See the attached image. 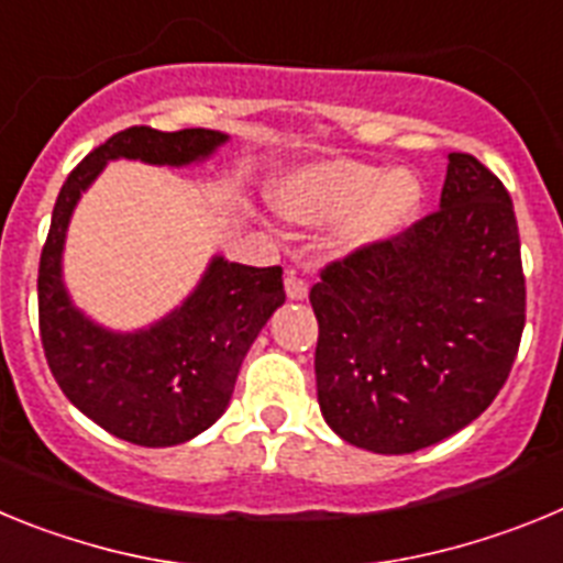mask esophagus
Listing matches in <instances>:
<instances>
[{"mask_svg": "<svg viewBox=\"0 0 563 563\" xmlns=\"http://www.w3.org/2000/svg\"><path fill=\"white\" fill-rule=\"evenodd\" d=\"M285 290H287V298H292V301H301V298H307V292H310V285H307V278L298 276L296 271H287Z\"/></svg>", "mask_w": 563, "mask_h": 563, "instance_id": "esophagus-1", "label": "esophagus"}]
</instances>
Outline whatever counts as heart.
Returning <instances> with one entry per match:
<instances>
[{"instance_id": "1", "label": "heart", "mask_w": 563, "mask_h": 563, "mask_svg": "<svg viewBox=\"0 0 563 563\" xmlns=\"http://www.w3.org/2000/svg\"><path fill=\"white\" fill-rule=\"evenodd\" d=\"M271 200L298 225L341 220L346 247H377L415 222L422 186L409 168H380L357 161L307 163L278 174Z\"/></svg>"}]
</instances>
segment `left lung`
Here are the masks:
<instances>
[{
	"label": "left lung",
	"instance_id": "8db88e82",
	"mask_svg": "<svg viewBox=\"0 0 563 563\" xmlns=\"http://www.w3.org/2000/svg\"><path fill=\"white\" fill-rule=\"evenodd\" d=\"M310 305L318 406L341 440L411 454L456 434L499 395L525 330L510 194L451 152L440 208L327 265Z\"/></svg>",
	"mask_w": 563,
	"mask_h": 563
}]
</instances>
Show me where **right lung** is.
Returning <instances> with one entry per match:
<instances>
[{
	"mask_svg": "<svg viewBox=\"0 0 563 563\" xmlns=\"http://www.w3.org/2000/svg\"><path fill=\"white\" fill-rule=\"evenodd\" d=\"M225 141L228 134L213 129L129 126L69 172L53 208L38 262V330L49 372L78 411L134 445H180L220 420L251 343L285 305L282 267L213 256L177 310L146 330L112 332L89 321L64 287L69 217L109 161L188 166L211 157Z\"/></svg>",
	"mask_w": 563,
	"mask_h": 563,
	"instance_id": "right-lung-1",
	"label": "right lung"
}]
</instances>
